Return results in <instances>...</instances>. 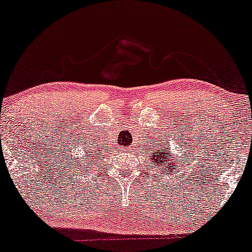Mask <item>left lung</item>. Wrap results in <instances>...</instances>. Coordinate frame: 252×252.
I'll use <instances>...</instances> for the list:
<instances>
[{"instance_id": "obj_1", "label": "left lung", "mask_w": 252, "mask_h": 252, "mask_svg": "<svg viewBox=\"0 0 252 252\" xmlns=\"http://www.w3.org/2000/svg\"><path fill=\"white\" fill-rule=\"evenodd\" d=\"M155 146H158V144H155ZM164 147V144H162ZM150 155L149 158H152V164H155V166H162L164 167L166 166V162H167V156H170L172 155V152H170V147L168 144V147H166V148H158V149H154V152H153L152 149H150ZM170 166H172V163H170ZM167 168H163V172L166 170ZM168 172H170V168H168Z\"/></svg>"}]
</instances>
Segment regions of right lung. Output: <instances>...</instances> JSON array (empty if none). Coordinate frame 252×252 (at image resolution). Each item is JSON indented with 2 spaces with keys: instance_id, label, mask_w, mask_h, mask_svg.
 I'll return each mask as SVG.
<instances>
[{
  "instance_id": "right-lung-1",
  "label": "right lung",
  "mask_w": 252,
  "mask_h": 252,
  "mask_svg": "<svg viewBox=\"0 0 252 252\" xmlns=\"http://www.w3.org/2000/svg\"><path fill=\"white\" fill-rule=\"evenodd\" d=\"M88 144H90V142L88 143ZM86 146V144H85ZM94 148H96V147H88V150H86L85 152V147H84V152H85V154L83 155V160H85V162H79L78 164H80V166H85L84 167V168H88V160H94V158H98V155H99V153L98 152H94ZM94 149V150L92 151V149ZM82 169V168H80Z\"/></svg>"
}]
</instances>
